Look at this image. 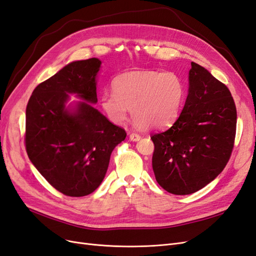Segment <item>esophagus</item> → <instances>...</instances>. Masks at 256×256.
<instances>
[{"label":"esophagus","instance_id":"obj_1","mask_svg":"<svg viewBox=\"0 0 256 256\" xmlns=\"http://www.w3.org/2000/svg\"><path fill=\"white\" fill-rule=\"evenodd\" d=\"M129 138H130L131 141L136 142V141H138V140H141V136L138 134H129Z\"/></svg>","mask_w":256,"mask_h":256}]
</instances>
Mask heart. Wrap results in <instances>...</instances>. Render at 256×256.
Segmentation results:
<instances>
[{
  "label": "heart",
  "mask_w": 256,
  "mask_h": 256,
  "mask_svg": "<svg viewBox=\"0 0 256 256\" xmlns=\"http://www.w3.org/2000/svg\"><path fill=\"white\" fill-rule=\"evenodd\" d=\"M114 94L100 98V106L116 125L128 120L129 109L136 125L160 129L177 118L184 97V85L172 72L136 70L122 74L112 83Z\"/></svg>",
  "instance_id": "obj_1"
}]
</instances>
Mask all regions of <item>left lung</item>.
<instances>
[{
  "instance_id": "obj_1",
  "label": "left lung",
  "mask_w": 256,
  "mask_h": 256,
  "mask_svg": "<svg viewBox=\"0 0 256 256\" xmlns=\"http://www.w3.org/2000/svg\"><path fill=\"white\" fill-rule=\"evenodd\" d=\"M188 79V96L178 118L150 136L156 180L177 196L198 191L223 171L236 134V106L226 85L194 62Z\"/></svg>"
}]
</instances>
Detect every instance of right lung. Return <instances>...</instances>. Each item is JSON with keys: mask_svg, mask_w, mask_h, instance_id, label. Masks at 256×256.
Here are the masks:
<instances>
[{"mask_svg": "<svg viewBox=\"0 0 256 256\" xmlns=\"http://www.w3.org/2000/svg\"><path fill=\"white\" fill-rule=\"evenodd\" d=\"M102 60H74L34 90L26 112L28 156L52 187L68 196L94 192L114 147L126 138L92 104ZM80 100L70 102V95Z\"/></svg>", "mask_w": 256, "mask_h": 256, "instance_id": "add662e5", "label": "right lung"}]
</instances>
